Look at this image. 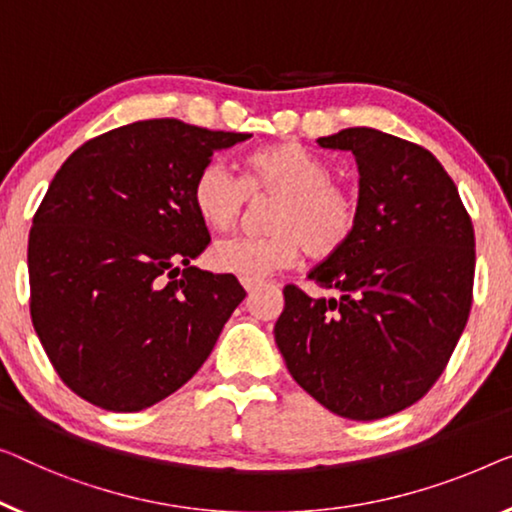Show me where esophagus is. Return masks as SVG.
I'll use <instances>...</instances> for the list:
<instances>
[{
  "mask_svg": "<svg viewBox=\"0 0 512 512\" xmlns=\"http://www.w3.org/2000/svg\"><path fill=\"white\" fill-rule=\"evenodd\" d=\"M243 287H246V292H253V289L259 287V282H250V280H241Z\"/></svg>",
  "mask_w": 512,
  "mask_h": 512,
  "instance_id": "esophagus-1",
  "label": "esophagus"
}]
</instances>
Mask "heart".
Wrapping results in <instances>:
<instances>
[{"mask_svg":"<svg viewBox=\"0 0 512 512\" xmlns=\"http://www.w3.org/2000/svg\"><path fill=\"white\" fill-rule=\"evenodd\" d=\"M248 195H276L264 236H227L211 246L209 262L220 273L262 282L285 269L303 248L326 259L345 248L358 225L354 193L333 181V167L296 142L255 151L243 163V183L223 160H209L193 181V209L211 230H227Z\"/></svg>","mask_w":512,"mask_h":512,"instance_id":"heart-1","label":"heart"}]
</instances>
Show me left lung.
<instances>
[{"mask_svg": "<svg viewBox=\"0 0 512 512\" xmlns=\"http://www.w3.org/2000/svg\"><path fill=\"white\" fill-rule=\"evenodd\" d=\"M319 147L352 151L358 225L308 278L335 296L287 285L276 345L289 375L349 421L398 414L430 391L469 319L474 225L430 151L345 128Z\"/></svg>", "mask_w": 512, "mask_h": 512, "instance_id": "1", "label": "left lung"}]
</instances>
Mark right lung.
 <instances>
[{"label":"right lung","instance_id":"1","mask_svg":"<svg viewBox=\"0 0 512 512\" xmlns=\"http://www.w3.org/2000/svg\"><path fill=\"white\" fill-rule=\"evenodd\" d=\"M250 133L179 119L114 128L75 149L29 232L38 340L61 381L96 407L142 411L202 368L246 292L193 266L211 236L193 181Z\"/></svg>","mask_w":512,"mask_h":512}]
</instances>
